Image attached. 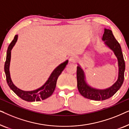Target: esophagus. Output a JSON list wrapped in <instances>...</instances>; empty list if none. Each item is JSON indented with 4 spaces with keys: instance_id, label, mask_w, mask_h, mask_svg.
Returning <instances> with one entry per match:
<instances>
[{
    "instance_id": "obj_1",
    "label": "esophagus",
    "mask_w": 129,
    "mask_h": 129,
    "mask_svg": "<svg viewBox=\"0 0 129 129\" xmlns=\"http://www.w3.org/2000/svg\"><path fill=\"white\" fill-rule=\"evenodd\" d=\"M77 59H78V57H77V56L73 55V56H72L71 57H70L69 60H70V62L75 63V62H76V61L77 60Z\"/></svg>"
}]
</instances>
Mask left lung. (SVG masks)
Segmentation results:
<instances>
[{"label":"left lung","mask_w":129,"mask_h":129,"mask_svg":"<svg viewBox=\"0 0 129 129\" xmlns=\"http://www.w3.org/2000/svg\"><path fill=\"white\" fill-rule=\"evenodd\" d=\"M102 40L105 45L114 52L118 61L119 75L116 82L112 86L105 89H98L92 87L87 83L84 72L80 65L77 66V88L79 93L84 98L93 100H104L111 98L120 89L124 81L125 62L120 45L114 38L110 29H105Z\"/></svg>","instance_id":"1"}]
</instances>
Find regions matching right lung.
<instances>
[{
    "instance_id": "obj_1",
    "label": "right lung",
    "mask_w": 129,
    "mask_h": 129,
    "mask_svg": "<svg viewBox=\"0 0 129 129\" xmlns=\"http://www.w3.org/2000/svg\"><path fill=\"white\" fill-rule=\"evenodd\" d=\"M17 38H18V35H15V38L9 46L8 50H7L6 59L5 63V72L8 86L19 98L25 101L38 102L42 100H45L50 97L53 93L56 88V82H57L58 77L66 68V65L68 63V60H66V61L61 63L60 64H59L54 69L47 80L41 87L31 91L22 90L17 87L12 82L9 70L10 59H11V50L16 43Z\"/></svg>"
}]
</instances>
